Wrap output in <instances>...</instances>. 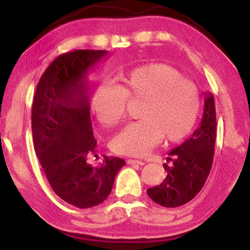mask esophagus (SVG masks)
Returning a JSON list of instances; mask_svg holds the SVG:
<instances>
[{"label": "esophagus", "mask_w": 250, "mask_h": 250, "mask_svg": "<svg viewBox=\"0 0 250 250\" xmlns=\"http://www.w3.org/2000/svg\"><path fill=\"white\" fill-rule=\"evenodd\" d=\"M129 164H139V166H144L145 162L142 160H135V159H129L128 160Z\"/></svg>", "instance_id": "esophagus-1"}]
</instances>
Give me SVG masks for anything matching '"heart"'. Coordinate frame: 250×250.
Instances as JSON below:
<instances>
[{"label":"heart","instance_id":"heart-1","mask_svg":"<svg viewBox=\"0 0 250 250\" xmlns=\"http://www.w3.org/2000/svg\"><path fill=\"white\" fill-rule=\"evenodd\" d=\"M117 86L103 83L95 88L91 110L103 125H118L125 114L126 100L142 101L140 120L125 125L110 141L115 152L143 156L161 139L180 141L192 130L200 110L195 84L174 67L152 63L118 77Z\"/></svg>","mask_w":250,"mask_h":250}]
</instances>
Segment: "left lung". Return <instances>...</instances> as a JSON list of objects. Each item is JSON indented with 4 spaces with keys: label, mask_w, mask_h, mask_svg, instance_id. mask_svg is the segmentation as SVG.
<instances>
[{
    "label": "left lung",
    "mask_w": 250,
    "mask_h": 250,
    "mask_svg": "<svg viewBox=\"0 0 250 250\" xmlns=\"http://www.w3.org/2000/svg\"><path fill=\"white\" fill-rule=\"evenodd\" d=\"M204 109L199 126L187 141L168 152L163 164L167 175L161 185L149 188V198L164 207L182 206L200 192L208 177L214 160L216 108L214 97L205 92Z\"/></svg>",
    "instance_id": "8db88e82"
}]
</instances>
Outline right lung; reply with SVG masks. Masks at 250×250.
<instances>
[{
  "label": "right lung",
  "instance_id": "1",
  "mask_svg": "<svg viewBox=\"0 0 250 250\" xmlns=\"http://www.w3.org/2000/svg\"><path fill=\"white\" fill-rule=\"evenodd\" d=\"M107 50L79 49L60 55L42 75L32 105L34 148L55 193L66 203L89 208L109 195L125 162L104 156L99 167L90 118L87 75ZM97 155H94V157Z\"/></svg>",
  "mask_w": 250,
  "mask_h": 250
}]
</instances>
